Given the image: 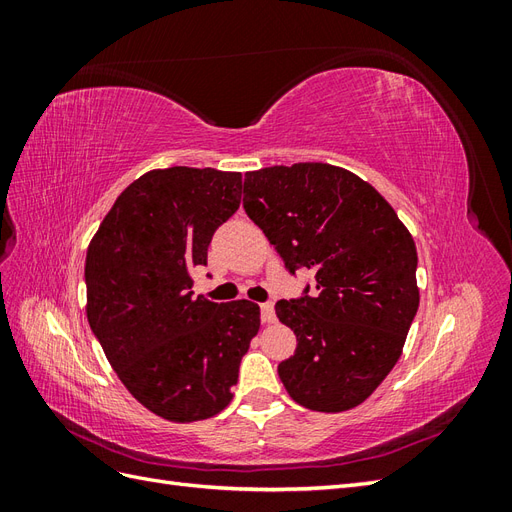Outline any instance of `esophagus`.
I'll list each match as a JSON object with an SVG mask.
<instances>
[{"instance_id": "34e87169", "label": "esophagus", "mask_w": 512, "mask_h": 512, "mask_svg": "<svg viewBox=\"0 0 512 512\" xmlns=\"http://www.w3.org/2000/svg\"><path fill=\"white\" fill-rule=\"evenodd\" d=\"M260 318L265 324H271L275 322V309H273V303H262L260 305Z\"/></svg>"}]
</instances>
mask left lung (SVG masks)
Returning a JSON list of instances; mask_svg holds the SVG:
<instances>
[{"label":"left lung","instance_id":"obj_1","mask_svg":"<svg viewBox=\"0 0 512 512\" xmlns=\"http://www.w3.org/2000/svg\"><path fill=\"white\" fill-rule=\"evenodd\" d=\"M243 209L286 269L314 271L275 314L297 335L277 374L297 404L344 412L374 393L404 348L418 309L416 247L367 181L322 162L245 173Z\"/></svg>","mask_w":512,"mask_h":512}]
</instances>
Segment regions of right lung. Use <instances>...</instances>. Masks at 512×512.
<instances>
[{
	"label": "right lung",
	"instance_id": "add662e5",
	"mask_svg": "<svg viewBox=\"0 0 512 512\" xmlns=\"http://www.w3.org/2000/svg\"><path fill=\"white\" fill-rule=\"evenodd\" d=\"M241 173L149 170L119 194L85 260L87 320L136 401L192 423L232 399L243 354L260 329L252 301L192 297L194 267L241 203Z\"/></svg>",
	"mask_w": 512,
	"mask_h": 512
}]
</instances>
